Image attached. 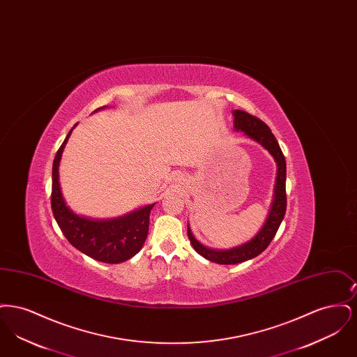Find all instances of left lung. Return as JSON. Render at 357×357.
Segmentation results:
<instances>
[{
    "label": "left lung",
    "mask_w": 357,
    "mask_h": 357,
    "mask_svg": "<svg viewBox=\"0 0 357 357\" xmlns=\"http://www.w3.org/2000/svg\"><path fill=\"white\" fill-rule=\"evenodd\" d=\"M233 116H234L236 131H241L248 137L253 139L272 155L277 165V176H275L272 206H271L268 218L264 223V226L259 229V231L249 242L227 250L211 249L204 246V243H201L197 238L194 237L190 226H187V236L195 252L202 255L206 259L221 264V265H234L261 255L272 242L287 211V190H285L287 162L277 139L272 134V130L262 120L255 118L245 111L234 109Z\"/></svg>",
    "instance_id": "left-lung-1"
}]
</instances>
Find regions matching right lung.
Returning <instances> with one entry per match:
<instances>
[{
	"mask_svg": "<svg viewBox=\"0 0 357 357\" xmlns=\"http://www.w3.org/2000/svg\"><path fill=\"white\" fill-rule=\"evenodd\" d=\"M105 107H100L96 111ZM73 128L69 131L53 160L51 204L54 220L69 243L82 253L105 264L124 262L142 249L149 234L150 213L155 204L139 207L126 215L111 220H92L73 213L67 206L59 182L61 155Z\"/></svg>",
	"mask_w": 357,
	"mask_h": 357,
	"instance_id": "obj_1",
	"label": "right lung"
}]
</instances>
